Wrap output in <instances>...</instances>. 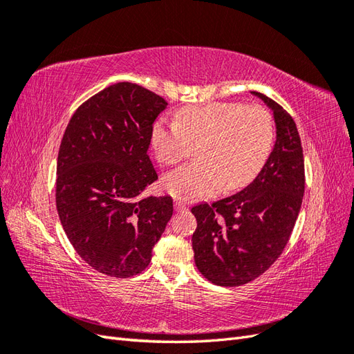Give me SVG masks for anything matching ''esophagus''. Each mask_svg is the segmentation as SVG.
Listing matches in <instances>:
<instances>
[{"instance_id": "obj_1", "label": "esophagus", "mask_w": 354, "mask_h": 354, "mask_svg": "<svg viewBox=\"0 0 354 354\" xmlns=\"http://www.w3.org/2000/svg\"><path fill=\"white\" fill-rule=\"evenodd\" d=\"M174 207H176V211H177V212H183V211H186V205H185V203L181 202V201H178V199L174 202Z\"/></svg>"}]
</instances>
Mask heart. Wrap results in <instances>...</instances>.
<instances>
[{
  "label": "heart",
  "mask_w": 354,
  "mask_h": 354,
  "mask_svg": "<svg viewBox=\"0 0 354 354\" xmlns=\"http://www.w3.org/2000/svg\"><path fill=\"white\" fill-rule=\"evenodd\" d=\"M273 138L269 111L234 102L189 106L177 115V121L162 118L151 131L153 153L164 165L181 162L192 145H198L195 162L171 171L162 181L168 194L183 201L250 185L269 159Z\"/></svg>",
  "instance_id": "b5f03b06"
}]
</instances>
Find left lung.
I'll use <instances>...</instances> for the list:
<instances>
[{
    "instance_id": "8db88e82",
    "label": "left lung",
    "mask_w": 354,
    "mask_h": 354,
    "mask_svg": "<svg viewBox=\"0 0 354 354\" xmlns=\"http://www.w3.org/2000/svg\"><path fill=\"white\" fill-rule=\"evenodd\" d=\"M273 109L276 143L260 174L236 195L192 208L195 263L218 286H241L279 259L304 196V155L297 125L279 103L252 91Z\"/></svg>"
}]
</instances>
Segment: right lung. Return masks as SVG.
<instances>
[{
    "label": "right lung",
    "mask_w": 354,
    "mask_h": 354,
    "mask_svg": "<svg viewBox=\"0 0 354 354\" xmlns=\"http://www.w3.org/2000/svg\"><path fill=\"white\" fill-rule=\"evenodd\" d=\"M167 104L142 85L112 84L75 111L63 134L59 218L75 251L103 274L142 273L173 216L169 196L138 198L158 180L147 149Z\"/></svg>",
    "instance_id": "1"
}]
</instances>
